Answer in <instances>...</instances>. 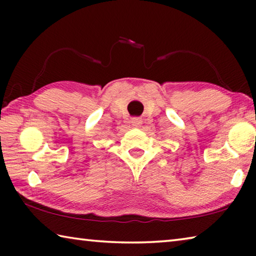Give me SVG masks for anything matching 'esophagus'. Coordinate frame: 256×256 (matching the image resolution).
<instances>
[{
	"mask_svg": "<svg viewBox=\"0 0 256 256\" xmlns=\"http://www.w3.org/2000/svg\"><path fill=\"white\" fill-rule=\"evenodd\" d=\"M131 124H132V126H134V128L141 126L142 120L140 118H131Z\"/></svg>",
	"mask_w": 256,
	"mask_h": 256,
	"instance_id": "1",
	"label": "esophagus"
}]
</instances>
